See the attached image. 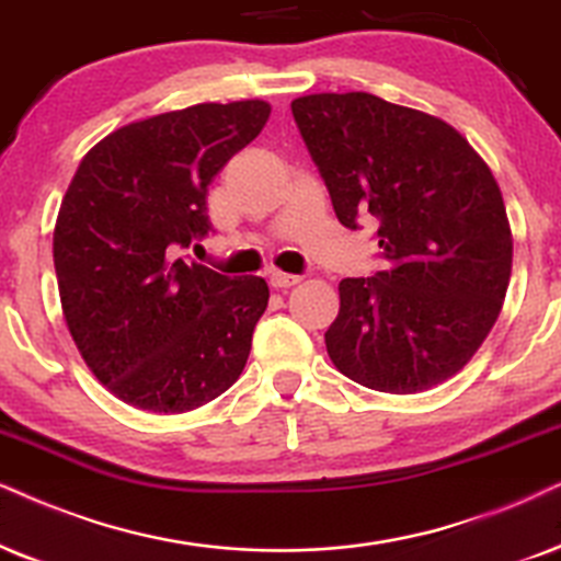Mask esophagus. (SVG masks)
Returning a JSON list of instances; mask_svg holds the SVG:
<instances>
[{"label":"esophagus","mask_w":561,"mask_h":561,"mask_svg":"<svg viewBox=\"0 0 561 561\" xmlns=\"http://www.w3.org/2000/svg\"><path fill=\"white\" fill-rule=\"evenodd\" d=\"M268 285L274 289H289L295 285H300V276H293V274H282V272H274L268 276Z\"/></svg>","instance_id":"1"}]
</instances>
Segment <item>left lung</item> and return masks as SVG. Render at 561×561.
<instances>
[{"label":"left lung","instance_id":"obj_1","mask_svg":"<svg viewBox=\"0 0 561 561\" xmlns=\"http://www.w3.org/2000/svg\"><path fill=\"white\" fill-rule=\"evenodd\" d=\"M293 116L344 228L380 219L386 268L339 282L331 363L380 393H422L463 370L513 272L505 202L481 154L443 118L370 92H316Z\"/></svg>","mask_w":561,"mask_h":561}]
</instances>
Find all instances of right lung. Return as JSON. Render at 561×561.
Returning <instances> with one entry per match:
<instances>
[{
    "instance_id": "1",
    "label": "right lung",
    "mask_w": 561,
    "mask_h": 561,
    "mask_svg": "<svg viewBox=\"0 0 561 561\" xmlns=\"http://www.w3.org/2000/svg\"><path fill=\"white\" fill-rule=\"evenodd\" d=\"M268 113L256 98L139 118L84 154L61 198L54 266L64 321L84 365L129 407L183 414L243 373L268 285L179 253L209 232V183Z\"/></svg>"
}]
</instances>
